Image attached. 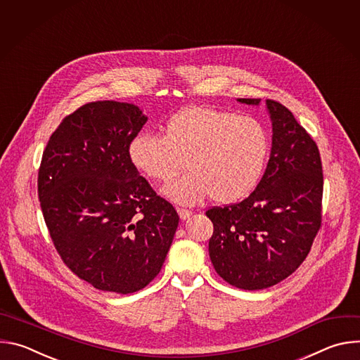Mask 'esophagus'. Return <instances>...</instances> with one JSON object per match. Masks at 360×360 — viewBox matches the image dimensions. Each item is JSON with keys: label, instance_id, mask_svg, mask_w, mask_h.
Returning <instances> with one entry per match:
<instances>
[{"label": "esophagus", "instance_id": "1", "mask_svg": "<svg viewBox=\"0 0 360 360\" xmlns=\"http://www.w3.org/2000/svg\"><path fill=\"white\" fill-rule=\"evenodd\" d=\"M178 214H179V218H181L182 221H185V219H188V218L192 215V211L185 210V208H178Z\"/></svg>", "mask_w": 360, "mask_h": 360}]
</instances>
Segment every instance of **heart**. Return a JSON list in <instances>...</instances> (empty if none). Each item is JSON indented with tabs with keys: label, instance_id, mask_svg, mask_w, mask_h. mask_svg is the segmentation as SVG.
I'll list each match as a JSON object with an SVG mask.
<instances>
[{
	"label": "heart",
	"instance_id": "heart-1",
	"mask_svg": "<svg viewBox=\"0 0 360 360\" xmlns=\"http://www.w3.org/2000/svg\"><path fill=\"white\" fill-rule=\"evenodd\" d=\"M271 153L265 124L211 107H188L162 125V136L139 134L128 146L134 168L152 182L172 179L184 162L188 172L164 188V195L195 205L208 195L217 203L248 196L261 181Z\"/></svg>",
	"mask_w": 360,
	"mask_h": 360
}]
</instances>
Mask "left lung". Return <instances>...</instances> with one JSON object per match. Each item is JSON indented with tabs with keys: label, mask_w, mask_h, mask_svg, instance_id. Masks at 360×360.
<instances>
[{
	"label": "left lung",
	"mask_w": 360,
	"mask_h": 360,
	"mask_svg": "<svg viewBox=\"0 0 360 360\" xmlns=\"http://www.w3.org/2000/svg\"><path fill=\"white\" fill-rule=\"evenodd\" d=\"M266 108L274 135L262 179L243 200L207 211L214 224L212 265L224 281L245 290L266 289L292 275L322 224L323 171L316 142L279 102L266 99Z\"/></svg>",
	"instance_id": "left-lung-1"
}]
</instances>
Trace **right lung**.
Here are the masks:
<instances>
[{
    "label": "right lung",
    "mask_w": 360,
    "mask_h": 360,
    "mask_svg": "<svg viewBox=\"0 0 360 360\" xmlns=\"http://www.w3.org/2000/svg\"><path fill=\"white\" fill-rule=\"evenodd\" d=\"M146 120L127 102H89L63 120L42 153L38 198L49 236L64 264L104 292L145 288L179 222L128 157Z\"/></svg>",
    "instance_id": "obj_1"
}]
</instances>
